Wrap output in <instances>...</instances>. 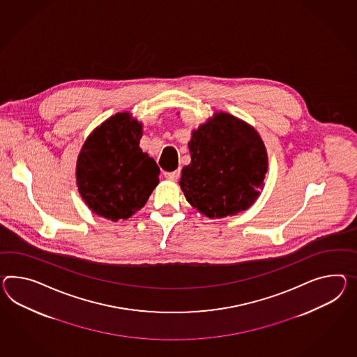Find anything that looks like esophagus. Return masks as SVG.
Here are the masks:
<instances>
[{
  "label": "esophagus",
  "mask_w": 357,
  "mask_h": 357,
  "mask_svg": "<svg viewBox=\"0 0 357 357\" xmlns=\"http://www.w3.org/2000/svg\"><path fill=\"white\" fill-rule=\"evenodd\" d=\"M181 176V170H175V172H166L165 178L169 181H178Z\"/></svg>",
  "instance_id": "obj_1"
}]
</instances>
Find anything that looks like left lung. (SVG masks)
I'll return each instance as SVG.
<instances>
[{
  "instance_id": "1",
  "label": "left lung",
  "mask_w": 357,
  "mask_h": 357,
  "mask_svg": "<svg viewBox=\"0 0 357 357\" xmlns=\"http://www.w3.org/2000/svg\"><path fill=\"white\" fill-rule=\"evenodd\" d=\"M191 164L181 188L193 208L209 218L235 215L252 206L267 173V153L246 122L218 114L192 132Z\"/></svg>"
}]
</instances>
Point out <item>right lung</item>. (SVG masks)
Here are the masks:
<instances>
[{
    "mask_svg": "<svg viewBox=\"0 0 357 357\" xmlns=\"http://www.w3.org/2000/svg\"><path fill=\"white\" fill-rule=\"evenodd\" d=\"M142 123L117 114L87 138L77 160V185L100 217L128 219L142 209L158 184L160 167L139 147Z\"/></svg>",
    "mask_w": 357,
    "mask_h": 357,
    "instance_id": "add662e5",
    "label": "right lung"
}]
</instances>
